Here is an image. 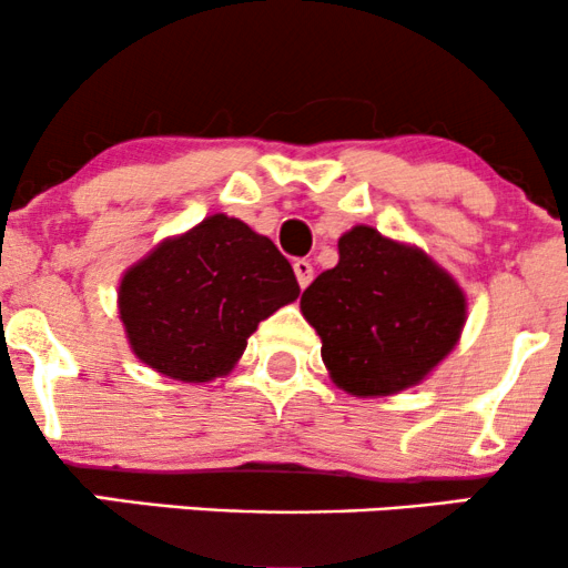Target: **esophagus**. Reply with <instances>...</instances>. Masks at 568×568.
<instances>
[{"label":"esophagus","instance_id":"34e87169","mask_svg":"<svg viewBox=\"0 0 568 568\" xmlns=\"http://www.w3.org/2000/svg\"><path fill=\"white\" fill-rule=\"evenodd\" d=\"M293 272H296L298 288L302 291L312 283V275H315V270H312V264L306 262V258H296V262H293Z\"/></svg>","mask_w":568,"mask_h":568}]
</instances>
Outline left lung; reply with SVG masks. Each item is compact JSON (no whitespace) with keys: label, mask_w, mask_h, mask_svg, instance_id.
<instances>
[{"label":"left lung","mask_w":568,"mask_h":568,"mask_svg":"<svg viewBox=\"0 0 568 568\" xmlns=\"http://www.w3.org/2000/svg\"><path fill=\"white\" fill-rule=\"evenodd\" d=\"M302 315L336 387L371 397L425 379L459 342L467 302L425 251L361 224L338 237L334 270L302 293Z\"/></svg>","instance_id":"obj_1"}]
</instances>
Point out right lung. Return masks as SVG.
Wrapping results in <instances>:
<instances>
[{
  "mask_svg": "<svg viewBox=\"0 0 568 568\" xmlns=\"http://www.w3.org/2000/svg\"><path fill=\"white\" fill-rule=\"evenodd\" d=\"M296 296L275 243L216 213L130 266L120 317L141 363L197 384L230 374L258 323Z\"/></svg>",
  "mask_w": 568,
  "mask_h": 568,
  "instance_id": "right-lung-1",
  "label": "right lung"
}]
</instances>
